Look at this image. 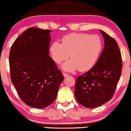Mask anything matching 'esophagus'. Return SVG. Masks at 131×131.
Segmentation results:
<instances>
[{"label": "esophagus", "mask_w": 131, "mask_h": 131, "mask_svg": "<svg viewBox=\"0 0 131 131\" xmlns=\"http://www.w3.org/2000/svg\"><path fill=\"white\" fill-rule=\"evenodd\" d=\"M63 75H64V77H68V76L69 75V73H63Z\"/></svg>", "instance_id": "34e87169"}]
</instances>
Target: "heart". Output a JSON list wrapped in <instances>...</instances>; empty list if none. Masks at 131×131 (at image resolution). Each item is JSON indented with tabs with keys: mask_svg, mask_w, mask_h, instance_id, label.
I'll return each mask as SVG.
<instances>
[{
	"mask_svg": "<svg viewBox=\"0 0 131 131\" xmlns=\"http://www.w3.org/2000/svg\"><path fill=\"white\" fill-rule=\"evenodd\" d=\"M62 43L54 42L50 47L51 58L58 64H63L67 71L79 69L84 72L91 69L97 61L103 48V41L98 35L88 33H71L64 36Z\"/></svg>",
	"mask_w": 131,
	"mask_h": 131,
	"instance_id": "heart-1",
	"label": "heart"
}]
</instances>
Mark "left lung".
<instances>
[{"instance_id": "left-lung-1", "label": "left lung", "mask_w": 131, "mask_h": 131, "mask_svg": "<svg viewBox=\"0 0 131 131\" xmlns=\"http://www.w3.org/2000/svg\"><path fill=\"white\" fill-rule=\"evenodd\" d=\"M104 47L95 66L77 77L75 96L77 101L87 108L104 104L112 98L122 70L120 49L114 38L100 30Z\"/></svg>"}]
</instances>
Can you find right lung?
Here are the masks:
<instances>
[{"instance_id":"1","label":"right lung","mask_w":131,"mask_h":131,"mask_svg":"<svg viewBox=\"0 0 131 131\" xmlns=\"http://www.w3.org/2000/svg\"><path fill=\"white\" fill-rule=\"evenodd\" d=\"M51 30L27 29L9 51L11 82L19 97L30 107L42 109L53 103L64 76L49 56Z\"/></svg>"}]
</instances>
